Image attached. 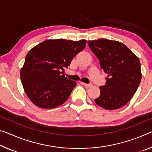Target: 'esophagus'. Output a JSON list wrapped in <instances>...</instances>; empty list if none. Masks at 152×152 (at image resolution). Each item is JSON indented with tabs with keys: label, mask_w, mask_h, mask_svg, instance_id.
Returning a JSON list of instances; mask_svg holds the SVG:
<instances>
[{
	"label": "esophagus",
	"mask_w": 152,
	"mask_h": 152,
	"mask_svg": "<svg viewBox=\"0 0 152 152\" xmlns=\"http://www.w3.org/2000/svg\"><path fill=\"white\" fill-rule=\"evenodd\" d=\"M81 84L84 86H85L86 87H91V86H92V84H85V83H81Z\"/></svg>",
	"instance_id": "esophagus-1"
}]
</instances>
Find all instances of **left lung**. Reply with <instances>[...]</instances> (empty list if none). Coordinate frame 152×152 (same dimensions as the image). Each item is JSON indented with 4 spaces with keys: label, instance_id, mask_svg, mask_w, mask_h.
Instances as JSON below:
<instances>
[{
    "label": "left lung",
    "instance_id": "obj_1",
    "mask_svg": "<svg viewBox=\"0 0 152 152\" xmlns=\"http://www.w3.org/2000/svg\"><path fill=\"white\" fill-rule=\"evenodd\" d=\"M89 48L99 60L107 74L106 83L99 86L100 95L95 99L105 110L123 107L135 93L141 80L140 61L123 43L104 38L88 40Z\"/></svg>",
    "mask_w": 152,
    "mask_h": 152
}]
</instances>
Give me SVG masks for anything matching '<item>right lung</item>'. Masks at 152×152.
Masks as SVG:
<instances>
[{
  "label": "right lung",
  "mask_w": 152,
  "mask_h": 152,
  "mask_svg": "<svg viewBox=\"0 0 152 152\" xmlns=\"http://www.w3.org/2000/svg\"><path fill=\"white\" fill-rule=\"evenodd\" d=\"M86 43V40L49 39L29 50L20 77L24 91L34 104L51 109L66 102L76 82L64 76V69Z\"/></svg>",
  "instance_id": "1"
}]
</instances>
